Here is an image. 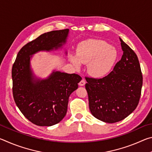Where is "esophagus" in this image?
Masks as SVG:
<instances>
[{"instance_id":"obj_1","label":"esophagus","mask_w":152,"mask_h":152,"mask_svg":"<svg viewBox=\"0 0 152 152\" xmlns=\"http://www.w3.org/2000/svg\"><path fill=\"white\" fill-rule=\"evenodd\" d=\"M85 84H86V82H85V80H84V79H82V80L79 82L80 86H84L85 85Z\"/></svg>"}]
</instances>
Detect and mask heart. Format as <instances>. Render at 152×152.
<instances>
[{"mask_svg":"<svg viewBox=\"0 0 152 152\" xmlns=\"http://www.w3.org/2000/svg\"><path fill=\"white\" fill-rule=\"evenodd\" d=\"M117 56L115 48L102 40L84 41L78 45L76 56L71 55L70 61L76 68L81 64H86L90 75L96 78L103 77L109 72Z\"/></svg>","mask_w":152,"mask_h":152,"instance_id":"1","label":"heart"}]
</instances>
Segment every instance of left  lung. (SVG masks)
<instances>
[{
	"label": "left lung",
	"instance_id": "left-lung-1",
	"mask_svg": "<svg viewBox=\"0 0 152 152\" xmlns=\"http://www.w3.org/2000/svg\"><path fill=\"white\" fill-rule=\"evenodd\" d=\"M120 41L123 54L113 71L101 78H85L92 115L109 123L125 119L136 109L143 84L137 55L121 39Z\"/></svg>",
	"mask_w": 152,
	"mask_h": 152
}]
</instances>
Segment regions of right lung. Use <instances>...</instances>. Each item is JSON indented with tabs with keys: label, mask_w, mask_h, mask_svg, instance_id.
Here are the masks:
<instances>
[{
	"label": "right lung",
	"mask_w": 152,
	"mask_h": 152,
	"mask_svg": "<svg viewBox=\"0 0 152 152\" xmlns=\"http://www.w3.org/2000/svg\"><path fill=\"white\" fill-rule=\"evenodd\" d=\"M68 29L41 35L20 49L12 68V94L20 112L33 124L51 126L66 116L68 99L82 78L76 74L53 72L48 79L35 80L30 58L42 50L60 48L66 42Z\"/></svg>",
	"instance_id": "right-lung-1"
}]
</instances>
